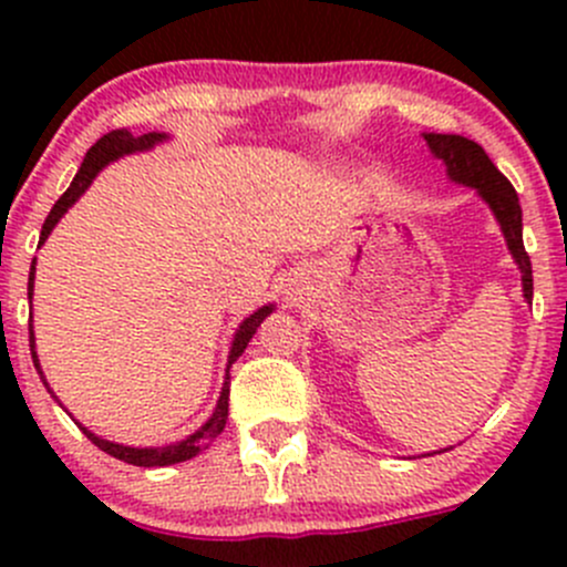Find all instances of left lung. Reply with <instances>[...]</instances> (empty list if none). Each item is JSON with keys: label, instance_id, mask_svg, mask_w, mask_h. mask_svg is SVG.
<instances>
[{"label": "left lung", "instance_id": "obj_1", "mask_svg": "<svg viewBox=\"0 0 567 567\" xmlns=\"http://www.w3.org/2000/svg\"><path fill=\"white\" fill-rule=\"evenodd\" d=\"M422 136H425L433 158H439V162L447 167L450 181L458 183V186L474 188L477 197L491 208L502 236H505L507 249H511L513 262H516L518 271H522L524 301L532 305V262H529L527 249H524L522 205H518L516 188H513L511 181L494 167L488 153H485L477 142L466 140V136H458V134H422ZM447 450H436V453H447ZM436 453H427V455H436Z\"/></svg>", "mask_w": 567, "mask_h": 567}]
</instances>
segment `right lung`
Instances as JSON below:
<instances>
[{"instance_id": "1", "label": "right lung", "mask_w": 567, "mask_h": 567, "mask_svg": "<svg viewBox=\"0 0 567 567\" xmlns=\"http://www.w3.org/2000/svg\"><path fill=\"white\" fill-rule=\"evenodd\" d=\"M167 140H169V134H158V131L134 136L131 131H125V128L112 131V134L101 136V140L95 142V145L87 151V156H84L82 167H79V173L71 181V186H68V192L62 194L60 199H56L54 208H51V214L45 216L43 230H40V244H45V238L51 236V230L56 227V221H60L62 216H65L68 210L73 208V205H76V199L82 197L84 192H87L90 183L99 177V173L106 167V164L117 162V158H123V156H134V153L153 151V147L162 145V142H167ZM35 262L38 260H32L30 285H27V299H30V305H32V296H35ZM274 310H277V305H262V307H257V310L251 312L249 318H244L241 323H238L236 334H233V342H230V353H227L225 384H221L219 400H216V405H214V414H210L208 420H205L203 425L197 427V431L188 433L186 439H181V442L164 444V447H128V444L109 442V439L99 436V433H93L90 427H84L82 422H76V425L82 427V433L90 439V442L95 444V447L104 450V453L112 455V458L131 463V466H173V463H183V461L194 458V455L203 453V450L208 447V444L214 442V439L219 436L221 431H225L227 400H230V368H233V362H236V359L241 357L244 351H247V346H249L251 334L257 331V326H260L262 320L271 316ZM30 351H32V362H35V370L40 373V379H43L45 390L51 392V398H56L54 390L49 386V381H45L43 368H40V359H38V351H35V329H32V320H30ZM56 403H60V400H56Z\"/></svg>"}]
</instances>
